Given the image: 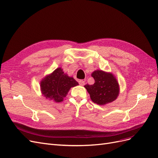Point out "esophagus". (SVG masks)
<instances>
[{"instance_id":"esophagus-1","label":"esophagus","mask_w":158,"mask_h":158,"mask_svg":"<svg viewBox=\"0 0 158 158\" xmlns=\"http://www.w3.org/2000/svg\"><path fill=\"white\" fill-rule=\"evenodd\" d=\"M79 84L81 86H83L85 85V81L83 80H79Z\"/></svg>"}]
</instances>
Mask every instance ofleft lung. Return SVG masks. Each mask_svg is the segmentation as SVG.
<instances>
[{
    "label": "left lung",
    "instance_id": "1",
    "mask_svg": "<svg viewBox=\"0 0 158 158\" xmlns=\"http://www.w3.org/2000/svg\"><path fill=\"white\" fill-rule=\"evenodd\" d=\"M93 85H85L94 103L104 105L115 100L119 94V84L111 73L96 70L92 73Z\"/></svg>",
    "mask_w": 158,
    "mask_h": 158
}]
</instances>
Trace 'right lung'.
Returning a JSON list of instances; mask_svg holds the SVG:
<instances>
[{
    "label": "right lung",
    "instance_id": "add662e5",
    "mask_svg": "<svg viewBox=\"0 0 158 158\" xmlns=\"http://www.w3.org/2000/svg\"><path fill=\"white\" fill-rule=\"evenodd\" d=\"M73 77H69L60 68L47 76L40 83V89L46 98L60 102L67 95L71 87L78 85Z\"/></svg>",
    "mask_w": 158,
    "mask_h": 158
}]
</instances>
